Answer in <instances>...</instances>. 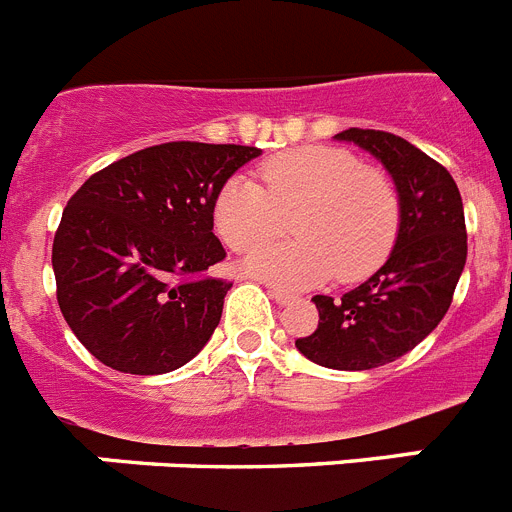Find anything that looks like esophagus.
<instances>
[{
	"label": "esophagus",
	"instance_id": "obj_1",
	"mask_svg": "<svg viewBox=\"0 0 512 512\" xmlns=\"http://www.w3.org/2000/svg\"><path fill=\"white\" fill-rule=\"evenodd\" d=\"M266 289H269L271 300H277L279 305H292V302H295V295H292V292H287V289L277 287V284H269Z\"/></svg>",
	"mask_w": 512,
	"mask_h": 512
}]
</instances>
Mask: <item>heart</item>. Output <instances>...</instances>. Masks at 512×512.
<instances>
[{"instance_id": "b5f03b06", "label": "heart", "mask_w": 512, "mask_h": 512, "mask_svg": "<svg viewBox=\"0 0 512 512\" xmlns=\"http://www.w3.org/2000/svg\"><path fill=\"white\" fill-rule=\"evenodd\" d=\"M261 184L233 176L212 202L217 235L233 251H251L283 232L293 217L295 242L256 249L243 261L251 277L318 284L336 274L361 282L387 261L400 228V200L382 171L366 169L341 148L300 146L271 156Z\"/></svg>"}]
</instances>
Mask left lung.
Listing matches in <instances>:
<instances>
[{
  "mask_svg": "<svg viewBox=\"0 0 512 512\" xmlns=\"http://www.w3.org/2000/svg\"><path fill=\"white\" fill-rule=\"evenodd\" d=\"M336 140L372 153L400 200V228L382 269L343 297L315 295L318 328L297 338L302 356L364 372L413 351L443 320L467 264L464 205L451 174L400 135L348 128Z\"/></svg>",
  "mask_w": 512,
  "mask_h": 512,
  "instance_id": "8db88e82",
  "label": "left lung"
}]
</instances>
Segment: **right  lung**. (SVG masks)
Segmentation results:
<instances>
[{"mask_svg": "<svg viewBox=\"0 0 512 512\" xmlns=\"http://www.w3.org/2000/svg\"><path fill=\"white\" fill-rule=\"evenodd\" d=\"M251 146L176 140L97 171L63 210L53 274L63 318L102 364L174 372L215 333L233 287L205 271L225 259L212 202Z\"/></svg>", "mask_w": 512, "mask_h": 512, "instance_id": "obj_1", "label": "right lung"}]
</instances>
